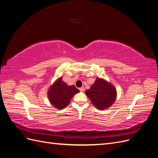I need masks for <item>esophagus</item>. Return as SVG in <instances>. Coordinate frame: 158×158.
Returning <instances> with one entry per match:
<instances>
[{
    "label": "esophagus",
    "instance_id": "1",
    "mask_svg": "<svg viewBox=\"0 0 158 158\" xmlns=\"http://www.w3.org/2000/svg\"><path fill=\"white\" fill-rule=\"evenodd\" d=\"M79 89H80V92H84L85 89H84V87H81V88H79Z\"/></svg>",
    "mask_w": 158,
    "mask_h": 158
}]
</instances>
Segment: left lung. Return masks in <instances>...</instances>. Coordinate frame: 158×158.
Returning <instances> with one entry per match:
<instances>
[{"mask_svg": "<svg viewBox=\"0 0 158 158\" xmlns=\"http://www.w3.org/2000/svg\"><path fill=\"white\" fill-rule=\"evenodd\" d=\"M88 98L97 109H106L116 99L117 91L111 84L102 78H97L89 89L85 91Z\"/></svg>", "mask_w": 158, "mask_h": 158, "instance_id": "8db88e82", "label": "left lung"}]
</instances>
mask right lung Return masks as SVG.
I'll list each match as a JSON object with an SVG mask.
<instances>
[{
  "label": "right lung",
  "mask_w": 158,
  "mask_h": 158,
  "mask_svg": "<svg viewBox=\"0 0 158 158\" xmlns=\"http://www.w3.org/2000/svg\"><path fill=\"white\" fill-rule=\"evenodd\" d=\"M79 92L74 85L69 86L60 78L50 88L48 97L52 106L60 109L67 106L73 95Z\"/></svg>",
  "instance_id": "obj_1"
}]
</instances>
